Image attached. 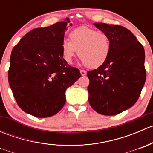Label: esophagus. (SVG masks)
<instances>
[{"label":"esophagus","instance_id":"1","mask_svg":"<svg viewBox=\"0 0 153 153\" xmlns=\"http://www.w3.org/2000/svg\"><path fill=\"white\" fill-rule=\"evenodd\" d=\"M80 72H81V75H82V76H84V75H86V72L85 70L81 69V70H80Z\"/></svg>","mask_w":153,"mask_h":153}]
</instances>
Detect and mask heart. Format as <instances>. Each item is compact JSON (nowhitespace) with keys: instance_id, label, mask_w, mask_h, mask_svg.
<instances>
[{"instance_id":"1","label":"heart","mask_w":153,"mask_h":153,"mask_svg":"<svg viewBox=\"0 0 153 153\" xmlns=\"http://www.w3.org/2000/svg\"><path fill=\"white\" fill-rule=\"evenodd\" d=\"M69 41L61 44L63 57L67 63H72L78 50L80 59L87 67L95 69L106 62L111 50L110 38L107 34L96 29L81 27L69 33Z\"/></svg>"}]
</instances>
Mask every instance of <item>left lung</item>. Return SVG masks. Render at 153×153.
<instances>
[{
    "instance_id": "obj_1",
    "label": "left lung",
    "mask_w": 153,
    "mask_h": 153,
    "mask_svg": "<svg viewBox=\"0 0 153 153\" xmlns=\"http://www.w3.org/2000/svg\"><path fill=\"white\" fill-rule=\"evenodd\" d=\"M94 25L109 37L111 50L103 65L87 72L89 102L98 113L115 115L133 106L141 95L146 81L144 49L122 26Z\"/></svg>"
}]
</instances>
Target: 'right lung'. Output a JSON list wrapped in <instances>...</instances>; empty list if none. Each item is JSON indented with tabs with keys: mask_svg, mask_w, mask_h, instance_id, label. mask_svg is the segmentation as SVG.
Here are the masks:
<instances>
[{
	"mask_svg": "<svg viewBox=\"0 0 153 153\" xmlns=\"http://www.w3.org/2000/svg\"><path fill=\"white\" fill-rule=\"evenodd\" d=\"M69 22L66 18L32 29L12 49L9 84L20 108L37 118L58 113L66 102L67 89L81 77L79 69L69 65L61 52Z\"/></svg>",
	"mask_w": 153,
	"mask_h": 153,
	"instance_id": "obj_1",
	"label": "right lung"
}]
</instances>
